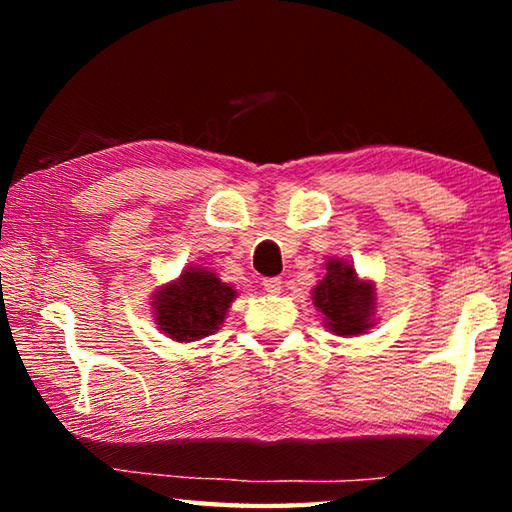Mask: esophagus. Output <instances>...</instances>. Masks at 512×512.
Wrapping results in <instances>:
<instances>
[{"label":"esophagus","instance_id":"obj_1","mask_svg":"<svg viewBox=\"0 0 512 512\" xmlns=\"http://www.w3.org/2000/svg\"><path fill=\"white\" fill-rule=\"evenodd\" d=\"M262 287H264L266 293L277 296V293L282 291V280H280V277H266V280L262 282Z\"/></svg>","mask_w":512,"mask_h":512}]
</instances>
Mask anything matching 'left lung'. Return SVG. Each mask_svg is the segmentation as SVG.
<instances>
[{
    "instance_id": "obj_1",
    "label": "left lung",
    "mask_w": 512,
    "mask_h": 512,
    "mask_svg": "<svg viewBox=\"0 0 512 512\" xmlns=\"http://www.w3.org/2000/svg\"><path fill=\"white\" fill-rule=\"evenodd\" d=\"M314 305L323 311L325 325L339 336H357L372 327L375 287L361 282L352 264L327 262V273L314 289Z\"/></svg>"
}]
</instances>
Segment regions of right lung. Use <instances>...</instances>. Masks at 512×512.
Returning <instances> with one entry per match:
<instances>
[{"label":"right lung","instance_id":"obj_1","mask_svg":"<svg viewBox=\"0 0 512 512\" xmlns=\"http://www.w3.org/2000/svg\"><path fill=\"white\" fill-rule=\"evenodd\" d=\"M237 291L203 268H187L153 298L155 320L173 341H198L225 320Z\"/></svg>","mask_w":512,"mask_h":512}]
</instances>
